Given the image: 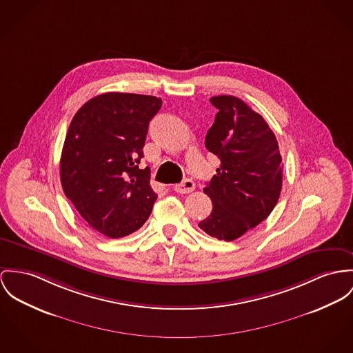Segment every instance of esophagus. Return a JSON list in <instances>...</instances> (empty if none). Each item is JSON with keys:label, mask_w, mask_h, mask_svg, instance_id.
<instances>
[{"label": "esophagus", "mask_w": 353, "mask_h": 353, "mask_svg": "<svg viewBox=\"0 0 353 353\" xmlns=\"http://www.w3.org/2000/svg\"><path fill=\"white\" fill-rule=\"evenodd\" d=\"M194 188H196V185L190 179H187L183 183L174 185V190L179 193H190L192 190H194Z\"/></svg>", "instance_id": "obj_1"}]
</instances>
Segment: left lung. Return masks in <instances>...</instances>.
<instances>
[{
    "mask_svg": "<svg viewBox=\"0 0 353 353\" xmlns=\"http://www.w3.org/2000/svg\"><path fill=\"white\" fill-rule=\"evenodd\" d=\"M216 108L205 148L220 160L204 188L212 212L199 227L219 241H235L272 214L282 188L283 163L266 121L242 99L212 97Z\"/></svg>",
    "mask_w": 353,
    "mask_h": 353,
    "instance_id": "1",
    "label": "left lung"
}]
</instances>
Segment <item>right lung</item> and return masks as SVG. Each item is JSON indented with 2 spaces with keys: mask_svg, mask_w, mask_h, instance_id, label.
<instances>
[{
  "mask_svg": "<svg viewBox=\"0 0 353 353\" xmlns=\"http://www.w3.org/2000/svg\"><path fill=\"white\" fill-rule=\"evenodd\" d=\"M157 97L106 92L74 115L60 159L64 194L98 232L122 238L142 227L157 194L150 169H139L150 119L161 109Z\"/></svg>",
  "mask_w": 353,
  "mask_h": 353,
  "instance_id": "obj_1",
  "label": "right lung"
}]
</instances>
